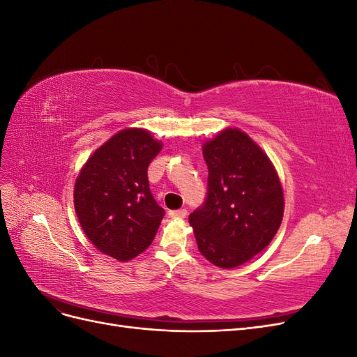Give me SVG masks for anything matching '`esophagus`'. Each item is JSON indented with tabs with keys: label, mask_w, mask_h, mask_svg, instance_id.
<instances>
[{
	"label": "esophagus",
	"mask_w": 357,
	"mask_h": 357,
	"mask_svg": "<svg viewBox=\"0 0 357 357\" xmlns=\"http://www.w3.org/2000/svg\"><path fill=\"white\" fill-rule=\"evenodd\" d=\"M168 214L171 215V218H174V219H183V218H186V215H188V210L186 208H180V210L169 211Z\"/></svg>",
	"instance_id": "obj_1"
}]
</instances>
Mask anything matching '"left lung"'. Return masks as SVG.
Instances as JSON below:
<instances>
[{"label":"left lung","instance_id":"8db88e82","mask_svg":"<svg viewBox=\"0 0 357 357\" xmlns=\"http://www.w3.org/2000/svg\"><path fill=\"white\" fill-rule=\"evenodd\" d=\"M208 167L205 202L189 215L201 255L231 269L261 253L283 220L284 197L266 153L238 128L202 146Z\"/></svg>","mask_w":357,"mask_h":357}]
</instances>
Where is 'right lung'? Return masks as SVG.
Wrapping results in <instances>:
<instances>
[{
    "label": "right lung",
    "mask_w": 357,
    "mask_h": 357,
    "mask_svg": "<svg viewBox=\"0 0 357 357\" xmlns=\"http://www.w3.org/2000/svg\"><path fill=\"white\" fill-rule=\"evenodd\" d=\"M160 149L147 129H123L95 150L75 180L74 208L83 232L121 262L142 255L164 219L147 178Z\"/></svg>",
    "instance_id": "add662e5"
}]
</instances>
